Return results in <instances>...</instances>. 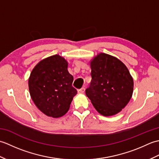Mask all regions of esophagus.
I'll return each mask as SVG.
<instances>
[{"instance_id":"obj_1","label":"esophagus","mask_w":159,"mask_h":159,"mask_svg":"<svg viewBox=\"0 0 159 159\" xmlns=\"http://www.w3.org/2000/svg\"><path fill=\"white\" fill-rule=\"evenodd\" d=\"M85 89L83 87V88H81V89L78 90V93H83L84 92H85Z\"/></svg>"}]
</instances>
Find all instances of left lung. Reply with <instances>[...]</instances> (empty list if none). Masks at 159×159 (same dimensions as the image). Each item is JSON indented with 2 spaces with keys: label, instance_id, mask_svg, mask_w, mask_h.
<instances>
[{
  "label": "left lung",
  "instance_id": "1",
  "mask_svg": "<svg viewBox=\"0 0 159 159\" xmlns=\"http://www.w3.org/2000/svg\"><path fill=\"white\" fill-rule=\"evenodd\" d=\"M90 67L92 81L86 96L102 116L120 113L133 93V79L127 67L116 57L102 52L93 57Z\"/></svg>",
  "mask_w": 159,
  "mask_h": 159
}]
</instances>
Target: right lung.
Masks as SVG:
<instances>
[{
    "mask_svg": "<svg viewBox=\"0 0 159 159\" xmlns=\"http://www.w3.org/2000/svg\"><path fill=\"white\" fill-rule=\"evenodd\" d=\"M67 66L64 57L55 55L40 61L30 74V95L38 109L48 117L64 116L77 93Z\"/></svg>",
    "mask_w": 159,
    "mask_h": 159,
    "instance_id": "obj_1",
    "label": "right lung"
}]
</instances>
